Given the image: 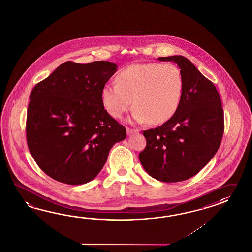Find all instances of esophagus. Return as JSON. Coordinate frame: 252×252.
<instances>
[{"label": "esophagus", "instance_id": "34e87169", "mask_svg": "<svg viewBox=\"0 0 252 252\" xmlns=\"http://www.w3.org/2000/svg\"><path fill=\"white\" fill-rule=\"evenodd\" d=\"M138 132V130H136V129H132V128H126V133H127V135H133V134H135V133H137Z\"/></svg>", "mask_w": 252, "mask_h": 252}]
</instances>
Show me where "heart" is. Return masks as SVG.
I'll return each instance as SVG.
<instances>
[{
	"label": "heart",
	"mask_w": 252,
	"mask_h": 252,
	"mask_svg": "<svg viewBox=\"0 0 252 252\" xmlns=\"http://www.w3.org/2000/svg\"><path fill=\"white\" fill-rule=\"evenodd\" d=\"M117 83L101 89L104 108L115 118H121L135 106L132 119L136 123L160 125L171 119L178 110L184 92V77L173 63H135L122 69Z\"/></svg>",
	"instance_id": "heart-1"
}]
</instances>
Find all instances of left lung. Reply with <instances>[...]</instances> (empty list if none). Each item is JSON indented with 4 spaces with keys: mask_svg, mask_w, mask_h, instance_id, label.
I'll return each mask as SVG.
<instances>
[{
    "mask_svg": "<svg viewBox=\"0 0 252 252\" xmlns=\"http://www.w3.org/2000/svg\"><path fill=\"white\" fill-rule=\"evenodd\" d=\"M158 60L178 64L184 92L171 119L143 132L147 146L139 160L149 176L173 183L192 178L215 156L224 133V113L215 86L188 58L173 56Z\"/></svg>",
    "mask_w": 252,
    "mask_h": 252,
    "instance_id": "8db88e82",
    "label": "left lung"
}]
</instances>
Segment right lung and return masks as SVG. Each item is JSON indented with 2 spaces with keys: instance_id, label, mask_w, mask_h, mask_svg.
Returning a JSON list of instances; mask_svg holds the SVG:
<instances>
[{
  "instance_id": "right-lung-1",
  "label": "right lung",
  "mask_w": 252,
  "mask_h": 252,
  "mask_svg": "<svg viewBox=\"0 0 252 252\" xmlns=\"http://www.w3.org/2000/svg\"><path fill=\"white\" fill-rule=\"evenodd\" d=\"M107 61L65 62L30 94L26 139L37 165L50 178L86 184L98 175L126 128L104 109L101 89L117 72Z\"/></svg>"
}]
</instances>
